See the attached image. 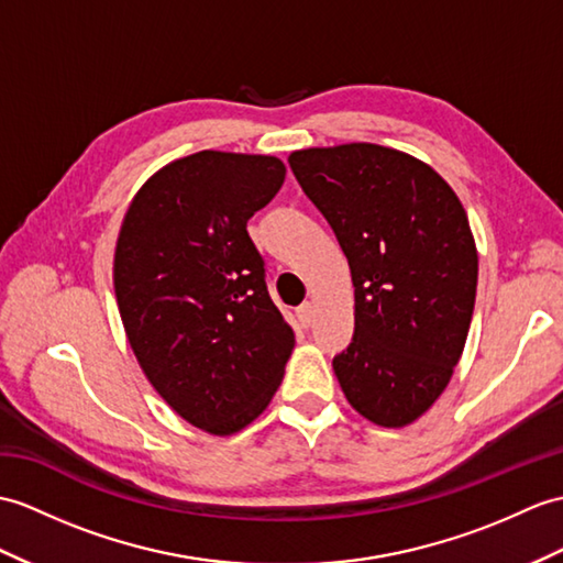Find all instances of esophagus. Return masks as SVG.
I'll return each mask as SVG.
<instances>
[{
    "label": "esophagus",
    "mask_w": 563,
    "mask_h": 563,
    "mask_svg": "<svg viewBox=\"0 0 563 563\" xmlns=\"http://www.w3.org/2000/svg\"><path fill=\"white\" fill-rule=\"evenodd\" d=\"M313 313H317V307H313V302H305V305L297 307V319H299V323L305 325V329L313 321Z\"/></svg>",
    "instance_id": "esophagus-1"
}]
</instances>
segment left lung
Instances as JSON below:
<instances>
[{"label":"left lung","mask_w":563,"mask_h":563,"mask_svg":"<svg viewBox=\"0 0 563 563\" xmlns=\"http://www.w3.org/2000/svg\"><path fill=\"white\" fill-rule=\"evenodd\" d=\"M287 163L355 285L338 384L364 420L408 427L449 386L473 321L477 246L465 208L434 167L378 143L302 148Z\"/></svg>","instance_id":"1"}]
</instances>
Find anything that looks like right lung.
<instances>
[{"label":"right lung","instance_id":"right-lung-1","mask_svg":"<svg viewBox=\"0 0 563 563\" xmlns=\"http://www.w3.org/2000/svg\"><path fill=\"white\" fill-rule=\"evenodd\" d=\"M276 155L199 151L163 165L129 203L112 283L141 372L181 420L232 437L268 408L295 331L246 232L278 194Z\"/></svg>","mask_w":563,"mask_h":563}]
</instances>
